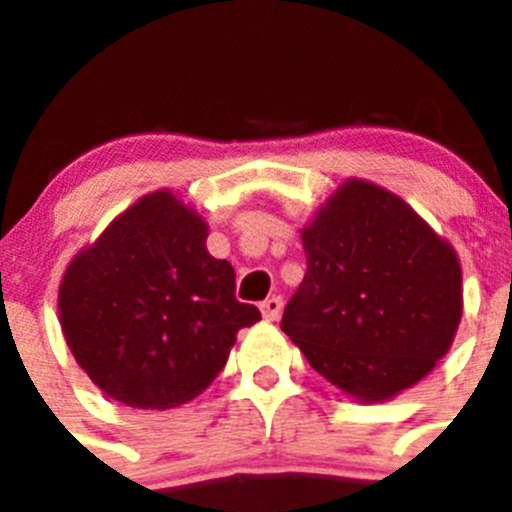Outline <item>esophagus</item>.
Here are the masks:
<instances>
[{
  "instance_id": "1",
  "label": "esophagus",
  "mask_w": 512,
  "mask_h": 512,
  "mask_svg": "<svg viewBox=\"0 0 512 512\" xmlns=\"http://www.w3.org/2000/svg\"><path fill=\"white\" fill-rule=\"evenodd\" d=\"M282 297H277V295H271L269 300H264L261 302V315H264L266 320H277L279 315H282Z\"/></svg>"
}]
</instances>
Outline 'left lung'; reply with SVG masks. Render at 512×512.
Instances as JSON below:
<instances>
[{"label":"left lung","instance_id":"left-lung-1","mask_svg":"<svg viewBox=\"0 0 512 512\" xmlns=\"http://www.w3.org/2000/svg\"><path fill=\"white\" fill-rule=\"evenodd\" d=\"M307 271L282 330L320 377L359 402L408 390L451 348L461 266L405 200L348 179L302 228Z\"/></svg>","mask_w":512,"mask_h":512}]
</instances>
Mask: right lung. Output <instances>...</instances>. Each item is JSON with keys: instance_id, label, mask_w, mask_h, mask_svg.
Listing matches in <instances>:
<instances>
[{"instance_id": "obj_1", "label": "right lung", "mask_w": 512, "mask_h": 512, "mask_svg": "<svg viewBox=\"0 0 512 512\" xmlns=\"http://www.w3.org/2000/svg\"><path fill=\"white\" fill-rule=\"evenodd\" d=\"M205 243V220L158 189L74 256L58 289L63 338L104 395L179 408L223 372L238 330L261 320Z\"/></svg>"}]
</instances>
